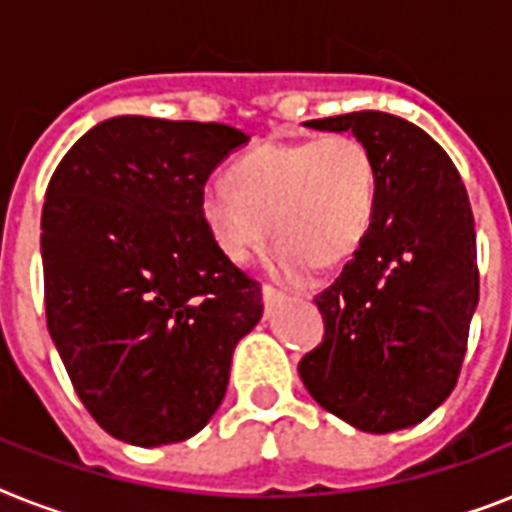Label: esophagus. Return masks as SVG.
Listing matches in <instances>:
<instances>
[{
	"label": "esophagus",
	"mask_w": 512,
	"mask_h": 512,
	"mask_svg": "<svg viewBox=\"0 0 512 512\" xmlns=\"http://www.w3.org/2000/svg\"><path fill=\"white\" fill-rule=\"evenodd\" d=\"M263 300H265V305L279 303V300H284V292L273 287V284H263Z\"/></svg>",
	"instance_id": "1"
}]
</instances>
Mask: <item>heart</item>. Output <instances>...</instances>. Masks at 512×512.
Returning <instances> with one entry per match:
<instances>
[{
  "instance_id": "obj_1",
  "label": "heart",
  "mask_w": 512,
  "mask_h": 512,
  "mask_svg": "<svg viewBox=\"0 0 512 512\" xmlns=\"http://www.w3.org/2000/svg\"><path fill=\"white\" fill-rule=\"evenodd\" d=\"M380 164L364 138L273 140L233 164L231 180H209L199 212L209 239L231 263H247L268 233L276 268L300 276L348 260L377 215Z\"/></svg>"
}]
</instances>
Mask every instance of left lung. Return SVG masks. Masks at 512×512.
Returning <instances> with one entry per match:
<instances>
[{
    "instance_id": "left-lung-1",
    "label": "left lung",
    "mask_w": 512,
    "mask_h": 512,
    "mask_svg": "<svg viewBox=\"0 0 512 512\" xmlns=\"http://www.w3.org/2000/svg\"><path fill=\"white\" fill-rule=\"evenodd\" d=\"M364 138L380 164L374 223L313 303L324 340L300 358L305 388L366 433L428 417L449 398L478 305L476 223L446 151L417 124L382 111L308 122Z\"/></svg>"
}]
</instances>
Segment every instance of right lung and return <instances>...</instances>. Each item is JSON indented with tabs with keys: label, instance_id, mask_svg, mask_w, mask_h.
I'll return each mask as SVG.
<instances>
[{
	"label": "right lung",
	"instance_id": "obj_1",
	"mask_svg": "<svg viewBox=\"0 0 512 512\" xmlns=\"http://www.w3.org/2000/svg\"><path fill=\"white\" fill-rule=\"evenodd\" d=\"M228 124L116 116L68 148L47 185V329L100 428L135 446L199 433L236 342L263 316L260 281L220 255L199 193L247 143Z\"/></svg>",
	"mask_w": 512,
	"mask_h": 512
}]
</instances>
